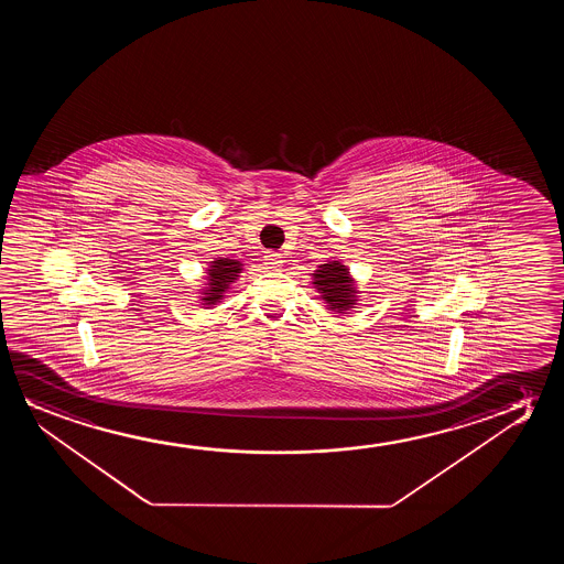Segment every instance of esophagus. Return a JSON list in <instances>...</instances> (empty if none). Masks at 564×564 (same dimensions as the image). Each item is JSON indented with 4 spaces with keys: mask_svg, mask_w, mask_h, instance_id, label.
Wrapping results in <instances>:
<instances>
[{
    "mask_svg": "<svg viewBox=\"0 0 564 564\" xmlns=\"http://www.w3.org/2000/svg\"><path fill=\"white\" fill-rule=\"evenodd\" d=\"M263 263H265L270 270H279V268L283 265V256L279 254V252H265Z\"/></svg>",
    "mask_w": 564,
    "mask_h": 564,
    "instance_id": "1",
    "label": "esophagus"
}]
</instances>
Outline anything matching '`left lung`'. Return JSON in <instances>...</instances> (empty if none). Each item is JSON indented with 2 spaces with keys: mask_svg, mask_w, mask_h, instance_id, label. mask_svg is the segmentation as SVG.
<instances>
[{
  "mask_svg": "<svg viewBox=\"0 0 564 564\" xmlns=\"http://www.w3.org/2000/svg\"><path fill=\"white\" fill-rule=\"evenodd\" d=\"M312 275V285L319 293V299L327 304V308L337 314H347V310L355 308L358 286L347 265H343L339 260H333L322 263Z\"/></svg>",
  "mask_w": 564,
  "mask_h": 564,
  "instance_id": "1",
  "label": "left lung"
}]
</instances>
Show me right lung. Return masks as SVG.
<instances>
[{"label":"right lung","instance_id":"add662e5","mask_svg":"<svg viewBox=\"0 0 564 564\" xmlns=\"http://www.w3.org/2000/svg\"><path fill=\"white\" fill-rule=\"evenodd\" d=\"M209 268L206 270V286L200 291L202 304L214 308V304L224 301L227 289L240 278L242 271V263L239 260H229V258H219L214 262L208 263Z\"/></svg>","mask_w":564,"mask_h":564}]
</instances>
